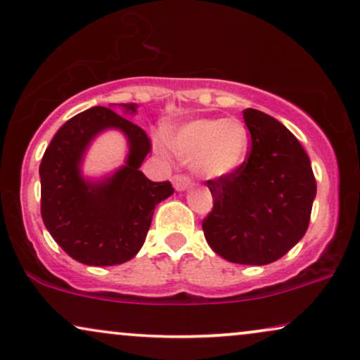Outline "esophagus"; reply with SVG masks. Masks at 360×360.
<instances>
[{"label":"esophagus","instance_id":"34e87169","mask_svg":"<svg viewBox=\"0 0 360 360\" xmlns=\"http://www.w3.org/2000/svg\"><path fill=\"white\" fill-rule=\"evenodd\" d=\"M173 186H174L176 191H186V189H189V187L192 186V182L184 174H176L174 178H173Z\"/></svg>","mask_w":360,"mask_h":360}]
</instances>
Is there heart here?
I'll list each match as a JSON object with an SVG mask.
<instances>
[{
  "label": "heart",
  "instance_id": "1",
  "mask_svg": "<svg viewBox=\"0 0 360 360\" xmlns=\"http://www.w3.org/2000/svg\"><path fill=\"white\" fill-rule=\"evenodd\" d=\"M169 150L200 178H224L245 163L250 134L235 117L194 119L174 129L166 139ZM163 150V146H160Z\"/></svg>",
  "mask_w": 360,
  "mask_h": 360
}]
</instances>
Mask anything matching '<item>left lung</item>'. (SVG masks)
<instances>
[{
  "label": "left lung",
  "mask_w": 360,
  "mask_h": 360,
  "mask_svg": "<svg viewBox=\"0 0 360 360\" xmlns=\"http://www.w3.org/2000/svg\"><path fill=\"white\" fill-rule=\"evenodd\" d=\"M251 151L235 173L207 181L214 209L205 240L230 262L264 266L292 250L310 224L316 181L295 135L256 109L243 110Z\"/></svg>",
  "instance_id": "8db88e82"
}]
</instances>
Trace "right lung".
<instances>
[{"mask_svg": "<svg viewBox=\"0 0 360 360\" xmlns=\"http://www.w3.org/2000/svg\"><path fill=\"white\" fill-rule=\"evenodd\" d=\"M135 114L136 104H119ZM105 129L122 131L128 140L126 163L101 180L84 179V155ZM151 143L139 125L109 108L94 105L65 122L40 163V212L45 229L75 261L115 266L130 261L143 246L155 207L174 189L140 171Z\"/></svg>", "mask_w": 360, "mask_h": 360, "instance_id": "1", "label": "right lung"}]
</instances>
